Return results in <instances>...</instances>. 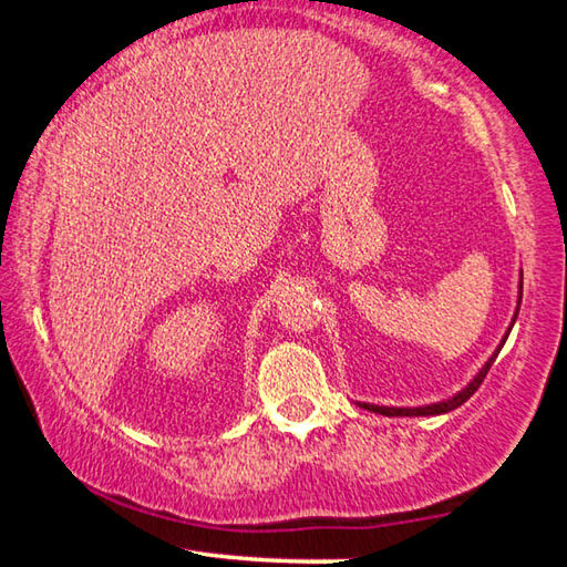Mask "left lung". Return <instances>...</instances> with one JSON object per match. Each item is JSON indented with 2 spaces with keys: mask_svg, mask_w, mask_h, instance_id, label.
I'll return each instance as SVG.
<instances>
[{
  "mask_svg": "<svg viewBox=\"0 0 567 567\" xmlns=\"http://www.w3.org/2000/svg\"><path fill=\"white\" fill-rule=\"evenodd\" d=\"M523 287V285H520ZM520 300H523V290H520ZM517 310H520V307H517ZM517 318V315H515ZM515 322V320H513ZM505 342V340H503ZM501 352V350H497ZM497 352L493 354L491 360H487V364L483 370H480V375L470 382V385L460 392V395H455L453 400H447V402H437V405H427V408H412V410H408V408H378V405H368V402H360V408H364V410H370V412H378V415H388V417H395V415H440V412H450V410H455V408H460L463 405V402L473 395V392L483 385V380H485V375H487V370H491V364L495 362V358H497Z\"/></svg>",
  "mask_w": 567,
  "mask_h": 567,
  "instance_id": "1",
  "label": "left lung"
}]
</instances>
